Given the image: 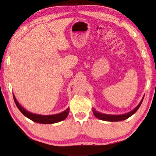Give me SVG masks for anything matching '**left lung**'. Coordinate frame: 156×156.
<instances>
[{"label":"left lung","mask_w":156,"mask_h":156,"mask_svg":"<svg viewBox=\"0 0 156 156\" xmlns=\"http://www.w3.org/2000/svg\"><path fill=\"white\" fill-rule=\"evenodd\" d=\"M144 97H143V98L141 100V101L140 102V103L138 105L137 107L136 108H134L133 111H131L130 112H128L126 114H123V115H108V114H105V113H100L98 111H96L95 108H93V113L95 117H97L101 120H104V121H108V122H119V121H122V120H125L126 119H128V117H130V116L133 115V114L136 112V111L139 109V108L140 107V105H141L142 102L143 101Z\"/></svg>","instance_id":"8db88e82"}]
</instances>
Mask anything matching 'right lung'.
<instances>
[{"instance_id":"1","label":"right lung","mask_w":156,"mask_h":156,"mask_svg":"<svg viewBox=\"0 0 156 156\" xmlns=\"http://www.w3.org/2000/svg\"><path fill=\"white\" fill-rule=\"evenodd\" d=\"M13 99L16 103L17 107L23 115L28 117V119H31L32 121L34 122L39 123V124H55V123H58L59 122L62 121V120L65 119L66 117L68 116L69 113V108H67L66 110H65L63 112L60 113L55 114V115H39L35 114L29 112V111H26L24 108H23L21 105H20L18 102L15 97L14 94H13Z\"/></svg>"}]
</instances>
